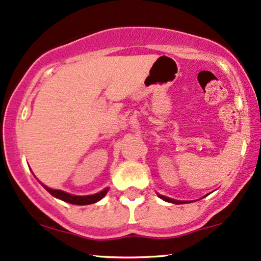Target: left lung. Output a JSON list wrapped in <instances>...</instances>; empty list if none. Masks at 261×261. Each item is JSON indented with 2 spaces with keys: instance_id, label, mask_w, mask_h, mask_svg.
Returning a JSON list of instances; mask_svg holds the SVG:
<instances>
[{
  "instance_id": "obj_1",
  "label": "left lung",
  "mask_w": 261,
  "mask_h": 261,
  "mask_svg": "<svg viewBox=\"0 0 261 261\" xmlns=\"http://www.w3.org/2000/svg\"><path fill=\"white\" fill-rule=\"evenodd\" d=\"M160 198H162L163 200H166V202H171V203H174V204H183V203H187L185 202V200H176V199H172V198H168V197H165V196H160Z\"/></svg>"
}]
</instances>
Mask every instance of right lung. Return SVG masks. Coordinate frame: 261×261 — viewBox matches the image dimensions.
Wrapping results in <instances>:
<instances>
[{
  "label": "right lung",
  "mask_w": 261,
  "mask_h": 261,
  "mask_svg": "<svg viewBox=\"0 0 261 261\" xmlns=\"http://www.w3.org/2000/svg\"><path fill=\"white\" fill-rule=\"evenodd\" d=\"M44 188L47 190L51 196L57 197V198L64 200V202L71 203V204H78V205H84V204H91V203L98 202L108 193V188H105L104 191L99 192L96 194H91V196H74V194H69L67 192L61 191V190H51V188L44 186Z\"/></svg>",
  "instance_id": "1"
}]
</instances>
